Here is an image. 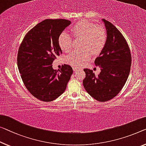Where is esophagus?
<instances>
[{"label":"esophagus","mask_w":146,"mask_h":146,"mask_svg":"<svg viewBox=\"0 0 146 146\" xmlns=\"http://www.w3.org/2000/svg\"><path fill=\"white\" fill-rule=\"evenodd\" d=\"M73 69L74 71H77L78 69H79V67H73Z\"/></svg>","instance_id":"obj_1"}]
</instances>
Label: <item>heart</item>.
I'll use <instances>...</instances> for the list:
<instances>
[{
  "mask_svg": "<svg viewBox=\"0 0 146 146\" xmlns=\"http://www.w3.org/2000/svg\"><path fill=\"white\" fill-rule=\"evenodd\" d=\"M71 32L75 38H82V50L73 51L66 58L67 64L79 67L90 59L92 51L94 54L100 52L105 47L108 40L106 29L102 26L88 21H78L71 27ZM58 43L65 52L71 50L73 47V38L67 31H63L58 37Z\"/></svg>",
  "mask_w": 146,
  "mask_h": 146,
  "instance_id": "obj_1",
  "label": "heart"
}]
</instances>
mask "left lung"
I'll return each instance as SVG.
<instances>
[{
	"mask_svg": "<svg viewBox=\"0 0 146 146\" xmlns=\"http://www.w3.org/2000/svg\"><path fill=\"white\" fill-rule=\"evenodd\" d=\"M108 33L105 47L94 64L101 69L98 76L84 69L86 77L82 80L86 92L99 102L110 100L120 92L129 77L132 57L129 44L121 33L106 19H103Z\"/></svg>",
	"mask_w": 146,
	"mask_h": 146,
	"instance_id": "1",
	"label": "left lung"
}]
</instances>
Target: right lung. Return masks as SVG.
I'll list each match as a JSON object with an SVG mask.
<instances>
[{
    "label": "right lung",
    "instance_id": "obj_1",
    "mask_svg": "<svg viewBox=\"0 0 146 146\" xmlns=\"http://www.w3.org/2000/svg\"><path fill=\"white\" fill-rule=\"evenodd\" d=\"M71 21L47 19L27 33L17 52V67L23 84L35 98L53 101L66 90L73 74L69 65L54 70L52 63L62 54L58 37Z\"/></svg>",
    "mask_w": 146,
    "mask_h": 146
}]
</instances>
